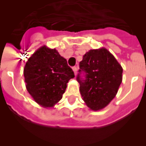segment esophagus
<instances>
[{
    "mask_svg": "<svg viewBox=\"0 0 146 146\" xmlns=\"http://www.w3.org/2000/svg\"><path fill=\"white\" fill-rule=\"evenodd\" d=\"M72 69H73V72H74V73H75L76 75V72H77V67H76V66H73Z\"/></svg>",
    "mask_w": 146,
    "mask_h": 146,
    "instance_id": "34e87169",
    "label": "esophagus"
}]
</instances>
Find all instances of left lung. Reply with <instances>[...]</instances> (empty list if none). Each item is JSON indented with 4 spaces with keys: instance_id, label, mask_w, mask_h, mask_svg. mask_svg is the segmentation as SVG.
Returning a JSON list of instances; mask_svg holds the SVG:
<instances>
[{
    "instance_id": "obj_1",
    "label": "left lung",
    "mask_w": 146,
    "mask_h": 146,
    "mask_svg": "<svg viewBox=\"0 0 146 146\" xmlns=\"http://www.w3.org/2000/svg\"><path fill=\"white\" fill-rule=\"evenodd\" d=\"M85 73V80L80 76ZM76 80L86 104L92 111L104 108L117 93L122 82L123 68L113 55L104 48L90 50L80 62Z\"/></svg>"
}]
</instances>
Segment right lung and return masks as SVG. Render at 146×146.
<instances>
[{
  "label": "right lung",
  "mask_w": 146,
  "mask_h": 146,
  "mask_svg": "<svg viewBox=\"0 0 146 146\" xmlns=\"http://www.w3.org/2000/svg\"><path fill=\"white\" fill-rule=\"evenodd\" d=\"M26 87L35 102L51 108L62 98L67 82L75 76L65 58L45 45L26 62L23 70Z\"/></svg>",
  "instance_id": "obj_1"
}]
</instances>
